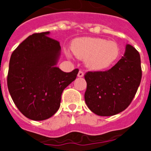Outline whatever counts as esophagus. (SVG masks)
Wrapping results in <instances>:
<instances>
[{"mask_svg":"<svg viewBox=\"0 0 151 151\" xmlns=\"http://www.w3.org/2000/svg\"><path fill=\"white\" fill-rule=\"evenodd\" d=\"M83 76H84V73L80 70L78 73V77H79V78H82V77H83Z\"/></svg>","mask_w":151,"mask_h":151,"instance_id":"1","label":"esophagus"}]
</instances>
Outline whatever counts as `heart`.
I'll return each instance as SVG.
<instances>
[{
    "mask_svg": "<svg viewBox=\"0 0 151 151\" xmlns=\"http://www.w3.org/2000/svg\"><path fill=\"white\" fill-rule=\"evenodd\" d=\"M73 54L78 59L85 60V65L91 70H102L110 66L119 55V47L116 42L100 38L82 37L72 42ZM68 57L71 54L65 51Z\"/></svg>",
    "mask_w": 151,
    "mask_h": 151,
    "instance_id": "obj_1",
    "label": "heart"
}]
</instances>
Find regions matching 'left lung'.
I'll use <instances>...</instances> for the list:
<instances>
[{
	"mask_svg": "<svg viewBox=\"0 0 151 151\" xmlns=\"http://www.w3.org/2000/svg\"><path fill=\"white\" fill-rule=\"evenodd\" d=\"M140 54L126 45L123 57L104 72H88L85 75L87 89L85 101L91 111L101 116L121 113L129 106L141 80Z\"/></svg>",
	"mask_w": 151,
	"mask_h": 151,
	"instance_id": "1",
	"label": "left lung"
}]
</instances>
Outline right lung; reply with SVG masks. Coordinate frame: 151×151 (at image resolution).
Listing matches in <instances>:
<instances>
[{"label":"right lung","instance_id":"add662e5","mask_svg":"<svg viewBox=\"0 0 151 151\" xmlns=\"http://www.w3.org/2000/svg\"><path fill=\"white\" fill-rule=\"evenodd\" d=\"M50 32L29 36L12 54L7 86L19 110L32 120L49 119L60 106L63 91L76 78L78 69L65 73L56 66L61 54Z\"/></svg>","mask_w":151,"mask_h":151}]
</instances>
